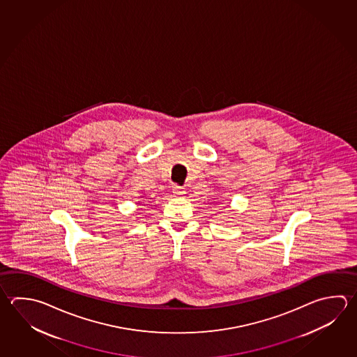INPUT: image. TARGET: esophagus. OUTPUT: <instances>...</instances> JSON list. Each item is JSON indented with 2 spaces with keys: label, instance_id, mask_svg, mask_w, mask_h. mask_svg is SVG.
<instances>
[{
  "label": "esophagus",
  "instance_id": "34e87169",
  "mask_svg": "<svg viewBox=\"0 0 357 357\" xmlns=\"http://www.w3.org/2000/svg\"><path fill=\"white\" fill-rule=\"evenodd\" d=\"M173 195H176V197H181V195H184V189L182 187H179V185H173Z\"/></svg>",
  "mask_w": 357,
  "mask_h": 357
}]
</instances>
